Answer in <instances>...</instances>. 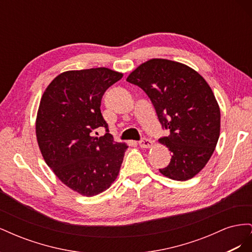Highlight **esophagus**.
I'll return each instance as SVG.
<instances>
[{
  "label": "esophagus",
  "instance_id": "obj_1",
  "mask_svg": "<svg viewBox=\"0 0 252 252\" xmlns=\"http://www.w3.org/2000/svg\"><path fill=\"white\" fill-rule=\"evenodd\" d=\"M139 145H140L141 148H150L152 145H154V143H152V141L149 140V139L143 138L139 141Z\"/></svg>",
  "mask_w": 252,
  "mask_h": 252
}]
</instances>
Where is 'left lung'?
Masks as SVG:
<instances>
[{
	"label": "left lung",
	"mask_w": 252,
	"mask_h": 252,
	"mask_svg": "<svg viewBox=\"0 0 252 252\" xmlns=\"http://www.w3.org/2000/svg\"><path fill=\"white\" fill-rule=\"evenodd\" d=\"M127 82L144 90L169 132L159 143L172 157L159 172L177 181L193 178L209 161L220 136V111L207 82L190 67L165 59L143 63Z\"/></svg>",
	"instance_id": "8db88e82"
}]
</instances>
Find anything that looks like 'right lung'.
I'll return each instance as SVG.
<instances>
[{
	"instance_id": "1",
	"label": "right lung",
	"mask_w": 252,
	"mask_h": 252,
	"mask_svg": "<svg viewBox=\"0 0 252 252\" xmlns=\"http://www.w3.org/2000/svg\"><path fill=\"white\" fill-rule=\"evenodd\" d=\"M122 77L105 67L66 71L41 98L35 132L42 156L66 186L83 195L110 187L128 148L113 141L100 109L105 91ZM97 127L106 132L100 138L93 135Z\"/></svg>"
}]
</instances>
